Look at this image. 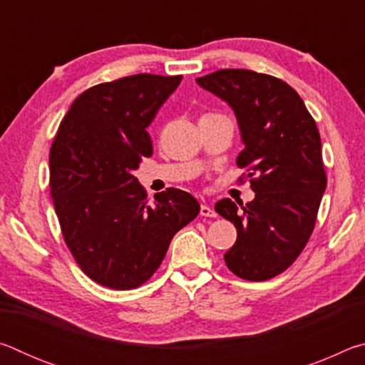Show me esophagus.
<instances>
[{
    "label": "esophagus",
    "instance_id": "1",
    "mask_svg": "<svg viewBox=\"0 0 365 365\" xmlns=\"http://www.w3.org/2000/svg\"><path fill=\"white\" fill-rule=\"evenodd\" d=\"M200 214L202 217H215V211L212 207H209L207 205H202L200 209Z\"/></svg>",
    "mask_w": 365,
    "mask_h": 365
}]
</instances>
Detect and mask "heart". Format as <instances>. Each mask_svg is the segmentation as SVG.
I'll return each mask as SVG.
<instances>
[{"label": "heart", "instance_id": "1", "mask_svg": "<svg viewBox=\"0 0 365 365\" xmlns=\"http://www.w3.org/2000/svg\"><path fill=\"white\" fill-rule=\"evenodd\" d=\"M207 115H212V114H207Z\"/></svg>", "mask_w": 365, "mask_h": 365}]
</instances>
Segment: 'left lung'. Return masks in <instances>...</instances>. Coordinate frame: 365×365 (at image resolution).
I'll use <instances>...</instances> for the list:
<instances>
[{
  "label": "left lung",
  "instance_id": "left-lung-1",
  "mask_svg": "<svg viewBox=\"0 0 365 365\" xmlns=\"http://www.w3.org/2000/svg\"><path fill=\"white\" fill-rule=\"evenodd\" d=\"M196 82L235 110L245 143L237 165L256 193L242 209L228 197L215 205L237 228L225 264L243 280L274 279L304 250L327 187L316 120L292 86L267 73L220 69Z\"/></svg>",
  "mask_w": 365,
  "mask_h": 365
}]
</instances>
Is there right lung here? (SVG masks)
I'll return each instance as SVG.
<instances>
[{"label":"right lung","mask_w":365,"mask_h":365,"mask_svg":"<svg viewBox=\"0 0 365 365\" xmlns=\"http://www.w3.org/2000/svg\"><path fill=\"white\" fill-rule=\"evenodd\" d=\"M182 76L137 73L76 98L49 150V190L67 248L91 280L132 289L151 279L200 205L168 188L148 205L133 170L153 154L146 127Z\"/></svg>","instance_id":"add662e5"}]
</instances>
